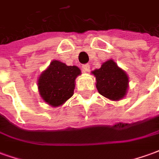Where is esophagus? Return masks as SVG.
<instances>
[{
	"label": "esophagus",
	"mask_w": 159,
	"mask_h": 159,
	"mask_svg": "<svg viewBox=\"0 0 159 159\" xmlns=\"http://www.w3.org/2000/svg\"><path fill=\"white\" fill-rule=\"evenodd\" d=\"M83 72H89L90 70V66L89 65V64H85V65H83Z\"/></svg>",
	"instance_id": "obj_1"
}]
</instances>
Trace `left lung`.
Returning <instances> with one entry per match:
<instances>
[{
    "label": "left lung",
    "mask_w": 159,
    "mask_h": 159,
    "mask_svg": "<svg viewBox=\"0 0 159 159\" xmlns=\"http://www.w3.org/2000/svg\"><path fill=\"white\" fill-rule=\"evenodd\" d=\"M92 74L96 78V88L101 95L111 100H120L126 95L129 76L112 59L103 63Z\"/></svg>",
    "instance_id": "left-lung-1"
}]
</instances>
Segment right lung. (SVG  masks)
<instances>
[{"label": "right lung", "instance_id": "add662e5", "mask_svg": "<svg viewBox=\"0 0 159 159\" xmlns=\"http://www.w3.org/2000/svg\"><path fill=\"white\" fill-rule=\"evenodd\" d=\"M80 74L77 66H68L59 60H52L38 79L42 100L53 107L63 105L73 95L75 80Z\"/></svg>", "mask_w": 159, "mask_h": 159}]
</instances>
